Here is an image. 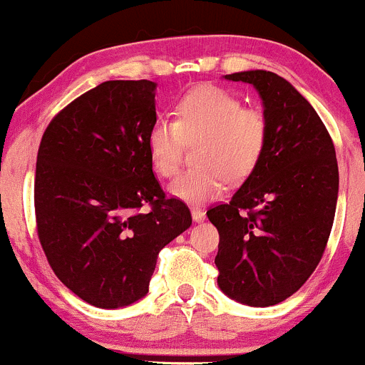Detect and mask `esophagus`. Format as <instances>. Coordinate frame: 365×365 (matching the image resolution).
Masks as SVG:
<instances>
[{"label": "esophagus", "instance_id": "1", "mask_svg": "<svg viewBox=\"0 0 365 365\" xmlns=\"http://www.w3.org/2000/svg\"><path fill=\"white\" fill-rule=\"evenodd\" d=\"M191 216H193V222H204L205 212L198 207H191Z\"/></svg>", "mask_w": 365, "mask_h": 365}]
</instances>
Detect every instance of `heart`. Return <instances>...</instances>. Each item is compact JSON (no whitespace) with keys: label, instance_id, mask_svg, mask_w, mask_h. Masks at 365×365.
Here are the masks:
<instances>
[{"label":"heart","instance_id":"b5f03b06","mask_svg":"<svg viewBox=\"0 0 365 365\" xmlns=\"http://www.w3.org/2000/svg\"><path fill=\"white\" fill-rule=\"evenodd\" d=\"M268 117L222 86H198L178 99L174 120L156 118L147 131V150L158 175L178 174L184 143H193L197 168L182 172L170 193L191 204L218 197L227 179L240 182L257 167L268 142Z\"/></svg>","mask_w":365,"mask_h":365}]
</instances>
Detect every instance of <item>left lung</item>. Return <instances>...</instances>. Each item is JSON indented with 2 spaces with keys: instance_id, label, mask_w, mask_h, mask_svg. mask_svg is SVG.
Listing matches in <instances>:
<instances>
[{
  "instance_id": "obj_1",
  "label": "left lung",
  "mask_w": 365,
  "mask_h": 365,
  "mask_svg": "<svg viewBox=\"0 0 365 365\" xmlns=\"http://www.w3.org/2000/svg\"><path fill=\"white\" fill-rule=\"evenodd\" d=\"M225 78L255 86L269 131L247 181L207 211L220 234L218 286L245 305H277L304 286L327 248L339 193L335 147L309 101L275 72Z\"/></svg>"
}]
</instances>
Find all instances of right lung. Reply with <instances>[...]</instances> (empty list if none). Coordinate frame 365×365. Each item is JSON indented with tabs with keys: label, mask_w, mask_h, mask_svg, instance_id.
<instances>
[{
	"label": "right lung",
	"mask_w": 365,
	"mask_h": 365,
	"mask_svg": "<svg viewBox=\"0 0 365 365\" xmlns=\"http://www.w3.org/2000/svg\"><path fill=\"white\" fill-rule=\"evenodd\" d=\"M154 90L149 79L101 83L53 117L38 147V241L61 282L101 309L145 297L161 248L191 225L154 178Z\"/></svg>",
	"instance_id": "add662e5"
}]
</instances>
